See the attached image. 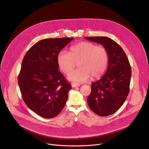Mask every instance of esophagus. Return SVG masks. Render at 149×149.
<instances>
[{
  "mask_svg": "<svg viewBox=\"0 0 149 149\" xmlns=\"http://www.w3.org/2000/svg\"><path fill=\"white\" fill-rule=\"evenodd\" d=\"M71 86L72 88H75V87H78V86H80V84H77L75 83H72L71 84Z\"/></svg>",
  "mask_w": 149,
  "mask_h": 149,
  "instance_id": "1",
  "label": "esophagus"
}]
</instances>
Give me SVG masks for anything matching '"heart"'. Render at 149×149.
Segmentation results:
<instances>
[{"label": "heart", "instance_id": "1", "mask_svg": "<svg viewBox=\"0 0 149 149\" xmlns=\"http://www.w3.org/2000/svg\"><path fill=\"white\" fill-rule=\"evenodd\" d=\"M109 56L107 50L102 46L91 42H82L70 47V53L60 51L57 63L65 74L72 70L78 63L79 68L68 75L69 80L76 83H83L102 76L107 69Z\"/></svg>", "mask_w": 149, "mask_h": 149}]
</instances>
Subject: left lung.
<instances>
[{"label":"left lung","mask_w":149,"mask_h":149,"mask_svg":"<svg viewBox=\"0 0 149 149\" xmlns=\"http://www.w3.org/2000/svg\"><path fill=\"white\" fill-rule=\"evenodd\" d=\"M102 45L107 50V69L100 80L92 83L88 104L97 115L106 116L116 112L124 104L129 93L131 67L121 47L107 37H84Z\"/></svg>","instance_id":"left-lung-1"}]
</instances>
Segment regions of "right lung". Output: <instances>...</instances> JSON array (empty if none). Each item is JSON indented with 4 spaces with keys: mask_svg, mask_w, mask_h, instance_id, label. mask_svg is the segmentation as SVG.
<instances>
[{
    "mask_svg": "<svg viewBox=\"0 0 149 149\" xmlns=\"http://www.w3.org/2000/svg\"><path fill=\"white\" fill-rule=\"evenodd\" d=\"M73 38H46L35 43L23 59L18 76L22 98L38 115L52 118L63 109L71 85L58 70L57 56Z\"/></svg>",
    "mask_w": 149,
    "mask_h": 149,
    "instance_id": "right-lung-1",
    "label": "right lung"
}]
</instances>
